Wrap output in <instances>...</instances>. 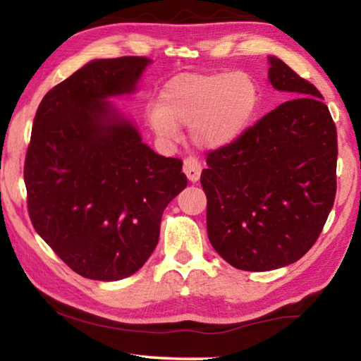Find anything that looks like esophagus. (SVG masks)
Instances as JSON below:
<instances>
[{"label": "esophagus", "instance_id": "1", "mask_svg": "<svg viewBox=\"0 0 361 361\" xmlns=\"http://www.w3.org/2000/svg\"><path fill=\"white\" fill-rule=\"evenodd\" d=\"M183 172L188 176L191 183H197L200 178V172H202V166L195 157H186L183 161Z\"/></svg>", "mask_w": 361, "mask_h": 361}]
</instances>
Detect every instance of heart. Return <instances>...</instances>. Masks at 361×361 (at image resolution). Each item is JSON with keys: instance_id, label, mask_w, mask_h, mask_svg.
<instances>
[{"instance_id": "obj_1", "label": "heart", "mask_w": 361, "mask_h": 361, "mask_svg": "<svg viewBox=\"0 0 361 361\" xmlns=\"http://www.w3.org/2000/svg\"><path fill=\"white\" fill-rule=\"evenodd\" d=\"M258 105V82L247 71L181 73L164 84L148 122L167 142L178 138L181 126H191L195 146L221 149L242 137Z\"/></svg>"}]
</instances>
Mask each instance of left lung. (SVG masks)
<instances>
[{"instance_id":"1","label":"left lung","mask_w":361,"mask_h":361,"mask_svg":"<svg viewBox=\"0 0 361 361\" xmlns=\"http://www.w3.org/2000/svg\"><path fill=\"white\" fill-rule=\"evenodd\" d=\"M269 82L295 97L207 156V232L224 261L272 271L309 252L336 195L338 135L315 85L269 56Z\"/></svg>"}]
</instances>
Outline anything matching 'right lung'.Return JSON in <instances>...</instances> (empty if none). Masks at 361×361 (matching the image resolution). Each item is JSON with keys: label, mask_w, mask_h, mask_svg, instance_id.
Masks as SVG:
<instances>
[{"label": "right lung", "mask_w": 361, "mask_h": 361, "mask_svg": "<svg viewBox=\"0 0 361 361\" xmlns=\"http://www.w3.org/2000/svg\"><path fill=\"white\" fill-rule=\"evenodd\" d=\"M146 57L97 59L49 90L25 157L33 228L79 276L135 274L159 242L162 212L186 188L180 159L142 142L109 102L135 94Z\"/></svg>", "instance_id": "1"}]
</instances>
